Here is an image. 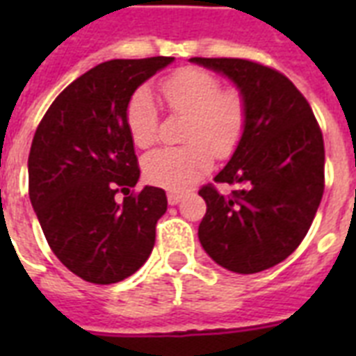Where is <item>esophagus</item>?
Returning a JSON list of instances; mask_svg holds the SVG:
<instances>
[{"label": "esophagus", "instance_id": "obj_1", "mask_svg": "<svg viewBox=\"0 0 356 356\" xmlns=\"http://www.w3.org/2000/svg\"><path fill=\"white\" fill-rule=\"evenodd\" d=\"M181 201H183V195L181 194H175V192H170V194H168V203H170V205H179Z\"/></svg>", "mask_w": 356, "mask_h": 356}]
</instances>
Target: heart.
<instances>
[{
	"instance_id": "obj_1",
	"label": "heart",
	"mask_w": 356,
	"mask_h": 356,
	"mask_svg": "<svg viewBox=\"0 0 356 356\" xmlns=\"http://www.w3.org/2000/svg\"><path fill=\"white\" fill-rule=\"evenodd\" d=\"M161 92L170 113L186 116V145L153 151L144 159L149 183L170 192H186L212 170L214 155L234 153L245 127V102L234 88H222L216 75L200 68H183L168 75ZM129 136L138 147H149L159 134V108L147 88H138L125 107Z\"/></svg>"
}]
</instances>
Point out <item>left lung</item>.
<instances>
[{"label":"left lung","instance_id":"1","mask_svg":"<svg viewBox=\"0 0 356 356\" xmlns=\"http://www.w3.org/2000/svg\"><path fill=\"white\" fill-rule=\"evenodd\" d=\"M225 75L245 102V127L216 183L236 184L222 195L200 190L207 214L200 242L216 264L234 273L273 268L309 233L323 195L325 149L312 108L277 70L245 58L192 57Z\"/></svg>","mask_w":356,"mask_h":356}]
</instances>
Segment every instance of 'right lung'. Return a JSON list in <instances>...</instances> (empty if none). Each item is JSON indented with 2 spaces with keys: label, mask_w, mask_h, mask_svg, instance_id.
Wrapping results in <instances>:
<instances>
[{
  "label": "right lung",
  "mask_w": 356,
  "mask_h": 356,
  "mask_svg": "<svg viewBox=\"0 0 356 356\" xmlns=\"http://www.w3.org/2000/svg\"><path fill=\"white\" fill-rule=\"evenodd\" d=\"M173 57L114 58L68 85L36 129L29 151V200L49 248L81 279L113 284L149 259L166 192L138 183L125 125L129 97ZM123 191L122 204L115 194Z\"/></svg>",
  "instance_id": "1"
}]
</instances>
